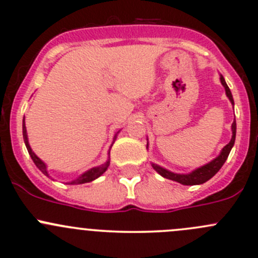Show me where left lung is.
<instances>
[{
    "label": "left lung",
    "mask_w": 258,
    "mask_h": 258,
    "mask_svg": "<svg viewBox=\"0 0 258 258\" xmlns=\"http://www.w3.org/2000/svg\"><path fill=\"white\" fill-rule=\"evenodd\" d=\"M220 81H221V85H223L224 88H225L226 96H228L230 102H231V104L234 106V98H232L231 91H230L228 85H226L223 75H220ZM231 132H232L231 140H230V143L228 144V145L224 146L223 150L220 151V154H219L214 160H212L209 163L202 166V167L196 168V170L192 171V172L174 173V172H171V171L166 170V168L161 167V166L156 165V163H151L152 168H154L157 173L161 174L162 177H165V178L172 179V181H176V182H178V183L184 184V185H196V184L206 183L207 181H209V179L212 178V177L214 176V174L217 173L221 167H223V165L225 163L226 159H228L230 151H231L232 146H234L235 138H236V120H235V119L231 124ZM148 145H146V148H148Z\"/></svg>",
    "instance_id": "obj_1"
}]
</instances>
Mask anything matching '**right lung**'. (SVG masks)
I'll return each instance as SVG.
<instances>
[{"label":"right lung","mask_w":258,"mask_h":258,"mask_svg":"<svg viewBox=\"0 0 258 258\" xmlns=\"http://www.w3.org/2000/svg\"><path fill=\"white\" fill-rule=\"evenodd\" d=\"M118 133L114 135V138H113V143H114L115 139H117ZM23 139H24V144H26V146H27V150H28L30 157H32L33 162L35 163V166H37V167L39 168L41 172L45 174L46 177H50V176H49V173H48V170H46V165H45V163L41 161L39 157H38L37 155H35L34 152H33L32 148H30L29 141H28V135H27V129H26V123H24V119H23ZM113 143H112V145H113ZM112 145H110V148H112ZM110 148H109V151H110ZM109 151H108V160H107L106 162L102 163V165H99V166H96V167H92V168H91V170L86 171V172L82 173L81 176L79 177V178L74 179V181H71V182H68V184L88 183V182L95 181L96 178H98L99 176H102V174H103L107 171L108 166H109V162H110V160H109Z\"/></svg>","instance_id":"add662e5"}]
</instances>
